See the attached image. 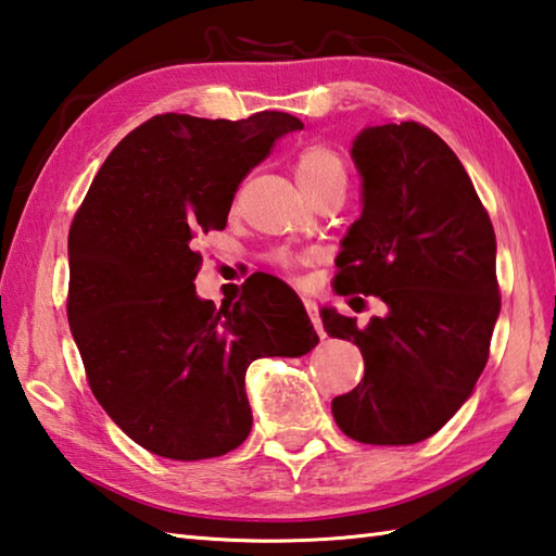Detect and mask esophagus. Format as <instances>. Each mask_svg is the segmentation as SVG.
<instances>
[{
	"label": "esophagus",
	"mask_w": 556,
	"mask_h": 556,
	"mask_svg": "<svg viewBox=\"0 0 556 556\" xmlns=\"http://www.w3.org/2000/svg\"><path fill=\"white\" fill-rule=\"evenodd\" d=\"M305 309H307V317H309V321H312L314 331H317L319 337H324V327H321V319H319V309H317V305H314L312 300H305Z\"/></svg>",
	"instance_id": "34e87169"
}]
</instances>
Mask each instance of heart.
I'll return each mask as SVG.
<instances>
[{"mask_svg":"<svg viewBox=\"0 0 556 556\" xmlns=\"http://www.w3.org/2000/svg\"><path fill=\"white\" fill-rule=\"evenodd\" d=\"M292 172H295V179L309 201L314 195L324 191H331V188H345L349 181V166L341 152H337L327 142H309L295 154V162H292ZM312 254H292V251H278L274 256L276 266L282 270H292L302 261H309Z\"/></svg>","mask_w":556,"mask_h":556,"instance_id":"b5f03b06","label":"heart"}]
</instances>
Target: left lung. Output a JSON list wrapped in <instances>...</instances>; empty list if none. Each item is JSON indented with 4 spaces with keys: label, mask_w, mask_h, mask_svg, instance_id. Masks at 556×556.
<instances>
[{
    "label": "left lung",
    "mask_w": 556,
    "mask_h": 556,
    "mask_svg": "<svg viewBox=\"0 0 556 556\" xmlns=\"http://www.w3.org/2000/svg\"><path fill=\"white\" fill-rule=\"evenodd\" d=\"M351 154L363 213L341 244L337 292L380 298L387 317L358 327L321 312L324 331L353 341L365 361L331 414L358 443H421L467 402L489 361L501 309L496 235L463 162L426 125L365 128Z\"/></svg>",
    "instance_id": "left-lung-1"
}]
</instances>
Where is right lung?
<instances>
[{
    "label": "right lung",
    "instance_id": "1",
    "mask_svg": "<svg viewBox=\"0 0 556 556\" xmlns=\"http://www.w3.org/2000/svg\"><path fill=\"white\" fill-rule=\"evenodd\" d=\"M300 128L280 111L154 115L115 144L72 219L67 319L87 382L154 455L193 463L242 445L249 365L300 358L319 341L288 286L274 298L249 288L223 309L193 286L195 239L225 229L239 184Z\"/></svg>",
    "mask_w": 556,
    "mask_h": 556
}]
</instances>
